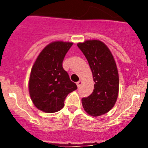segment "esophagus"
<instances>
[{
  "label": "esophagus",
  "instance_id": "1",
  "mask_svg": "<svg viewBox=\"0 0 148 148\" xmlns=\"http://www.w3.org/2000/svg\"><path fill=\"white\" fill-rule=\"evenodd\" d=\"M82 83H83V82H82V80L78 81V82L76 83V84H77V86H78V87H80L81 86H82Z\"/></svg>",
  "mask_w": 148,
  "mask_h": 148
}]
</instances>
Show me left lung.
<instances>
[{"label":"left lung","instance_id":"left-lung-1","mask_svg":"<svg viewBox=\"0 0 148 148\" xmlns=\"http://www.w3.org/2000/svg\"><path fill=\"white\" fill-rule=\"evenodd\" d=\"M77 45L88 61L95 82L92 94L82 99L84 110L90 116H101L113 108L118 99L119 78L116 61L101 40H87Z\"/></svg>","mask_w":148,"mask_h":148}]
</instances>
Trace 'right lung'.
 <instances>
[{
  "label": "right lung",
  "mask_w": 148,
  "mask_h": 148,
  "mask_svg": "<svg viewBox=\"0 0 148 148\" xmlns=\"http://www.w3.org/2000/svg\"><path fill=\"white\" fill-rule=\"evenodd\" d=\"M73 42L53 41L37 57L30 73L29 92L32 103L44 113L58 112L64 106L69 93L77 89L62 66Z\"/></svg>",
  "instance_id": "obj_1"
}]
</instances>
